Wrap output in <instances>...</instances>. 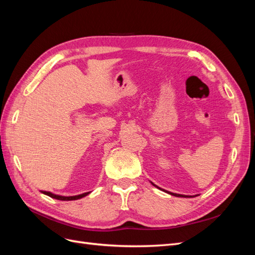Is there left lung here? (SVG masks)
I'll return each mask as SVG.
<instances>
[{"instance_id": "1", "label": "left lung", "mask_w": 255, "mask_h": 255, "mask_svg": "<svg viewBox=\"0 0 255 255\" xmlns=\"http://www.w3.org/2000/svg\"><path fill=\"white\" fill-rule=\"evenodd\" d=\"M152 185H154L153 183H152ZM154 186H156V185H154ZM157 187V186H156ZM158 188V187H157ZM166 191V190H165ZM166 192H168V194H170V195H172V196H175V197H188V196H184V195H179V194H173V192H169V191H166Z\"/></svg>"}]
</instances>
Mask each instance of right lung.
Masks as SVG:
<instances>
[{
  "label": "right lung",
  "mask_w": 255,
  "mask_h": 255,
  "mask_svg": "<svg viewBox=\"0 0 255 255\" xmlns=\"http://www.w3.org/2000/svg\"><path fill=\"white\" fill-rule=\"evenodd\" d=\"M42 194L47 195L51 198H54V199H57V200H61V201H71V200H78V199H81L85 196H87L89 192H84V194L82 195H79V196H71V197H64V196H58V195H54V194H51V192L49 191H42Z\"/></svg>",
  "instance_id": "obj_1"
}]
</instances>
